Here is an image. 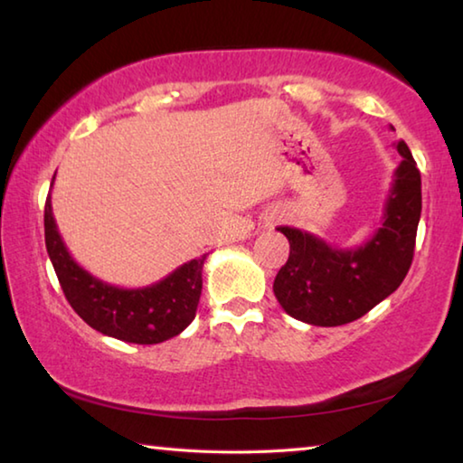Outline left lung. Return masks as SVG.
<instances>
[{"mask_svg":"<svg viewBox=\"0 0 463 463\" xmlns=\"http://www.w3.org/2000/svg\"><path fill=\"white\" fill-rule=\"evenodd\" d=\"M396 151L402 161L383 203L382 226L362 245L339 249L312 232L278 226L289 241V257L273 281V294L289 317L315 326L354 323L402 284L420 221V174L404 140Z\"/></svg>","mask_w":463,"mask_h":463,"instance_id":"8db88e82","label":"left lung"}]
</instances>
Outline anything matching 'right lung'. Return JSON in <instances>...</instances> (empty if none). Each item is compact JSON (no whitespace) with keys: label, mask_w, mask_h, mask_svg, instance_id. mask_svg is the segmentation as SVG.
<instances>
[{"label":"right lung","mask_w":463,"mask_h":463,"mask_svg":"<svg viewBox=\"0 0 463 463\" xmlns=\"http://www.w3.org/2000/svg\"><path fill=\"white\" fill-rule=\"evenodd\" d=\"M44 241L54 273L71 308L101 335L127 343L155 345L177 336L194 320L208 253L179 265L175 271L151 286H112L91 276L69 253L52 216L51 194L44 206Z\"/></svg>","instance_id":"1"}]
</instances>
